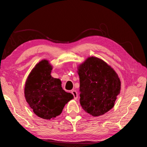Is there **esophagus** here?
<instances>
[{"instance_id":"obj_1","label":"esophagus","mask_w":147,"mask_h":147,"mask_svg":"<svg viewBox=\"0 0 147 147\" xmlns=\"http://www.w3.org/2000/svg\"><path fill=\"white\" fill-rule=\"evenodd\" d=\"M72 94L74 95V99L76 100L78 98V94H77V92L75 90L72 91Z\"/></svg>"}]
</instances>
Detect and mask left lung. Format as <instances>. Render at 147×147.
<instances>
[{
    "instance_id": "obj_1",
    "label": "left lung",
    "mask_w": 147,
    "mask_h": 147,
    "mask_svg": "<svg viewBox=\"0 0 147 147\" xmlns=\"http://www.w3.org/2000/svg\"><path fill=\"white\" fill-rule=\"evenodd\" d=\"M80 103L86 112L99 117L112 109L121 90L118 74L105 61L89 57L78 67Z\"/></svg>"
}]
</instances>
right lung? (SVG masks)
<instances>
[{"label":"right lung","instance_id":"right-lung-1","mask_svg":"<svg viewBox=\"0 0 147 147\" xmlns=\"http://www.w3.org/2000/svg\"><path fill=\"white\" fill-rule=\"evenodd\" d=\"M52 69L48 60L40 61L31 70L24 86L26 102L37 116L45 119L59 116L65 105L74 99L73 94L62 88L60 80L51 77Z\"/></svg>","mask_w":147,"mask_h":147}]
</instances>
